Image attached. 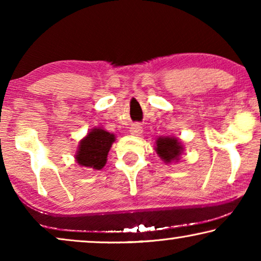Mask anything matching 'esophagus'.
<instances>
[{"label": "esophagus", "mask_w": 261, "mask_h": 261, "mask_svg": "<svg viewBox=\"0 0 261 261\" xmlns=\"http://www.w3.org/2000/svg\"><path fill=\"white\" fill-rule=\"evenodd\" d=\"M129 132H130L132 135H135V137H139V135L142 134V127H141L139 123H134V124H132Z\"/></svg>", "instance_id": "obj_1"}]
</instances>
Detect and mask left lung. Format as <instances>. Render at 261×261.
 <instances>
[{"label": "left lung", "instance_id": "8db88e82", "mask_svg": "<svg viewBox=\"0 0 261 261\" xmlns=\"http://www.w3.org/2000/svg\"><path fill=\"white\" fill-rule=\"evenodd\" d=\"M154 149L164 163L171 164L179 162L183 154V142L174 137H159L155 140Z\"/></svg>", "mask_w": 261, "mask_h": 261}]
</instances>
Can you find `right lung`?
Segmentation results:
<instances>
[{
  "mask_svg": "<svg viewBox=\"0 0 261 261\" xmlns=\"http://www.w3.org/2000/svg\"><path fill=\"white\" fill-rule=\"evenodd\" d=\"M113 142H115V135L113 133H109L102 127L92 128L78 144V149L74 154L76 163L80 166L92 170L103 169Z\"/></svg>",
  "mask_w": 261,
  "mask_h": 261,
  "instance_id": "add662e5",
  "label": "right lung"
}]
</instances>
